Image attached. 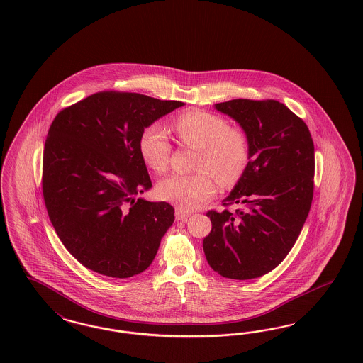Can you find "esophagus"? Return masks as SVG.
Listing matches in <instances>:
<instances>
[{"mask_svg":"<svg viewBox=\"0 0 363 363\" xmlns=\"http://www.w3.org/2000/svg\"><path fill=\"white\" fill-rule=\"evenodd\" d=\"M191 216V212H189L184 208H175V218L179 221V220H186L188 217Z\"/></svg>","mask_w":363,"mask_h":363,"instance_id":"1","label":"esophagus"}]
</instances>
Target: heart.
<instances>
[{
    "label": "heart",
    "instance_id": "1",
    "mask_svg": "<svg viewBox=\"0 0 363 363\" xmlns=\"http://www.w3.org/2000/svg\"><path fill=\"white\" fill-rule=\"evenodd\" d=\"M175 137L182 145L199 149L196 174L167 175L157 185L160 199L184 209H194L211 200L217 191V181L230 188L236 185L250 163V142L244 131L229 127L225 118L194 110L177 116L173 122ZM139 154L151 170L167 169L172 145L158 123L147 125L139 137Z\"/></svg>",
    "mask_w": 363,
    "mask_h": 363
}]
</instances>
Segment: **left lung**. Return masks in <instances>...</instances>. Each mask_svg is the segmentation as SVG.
Here are the masks:
<instances>
[{
	"label": "left lung",
	"instance_id": "8db88e82",
	"mask_svg": "<svg viewBox=\"0 0 363 363\" xmlns=\"http://www.w3.org/2000/svg\"><path fill=\"white\" fill-rule=\"evenodd\" d=\"M214 108L235 119L250 142V163L212 221L203 252L213 271L248 280L271 272L299 238L313 196L315 155L307 125L277 100L233 99Z\"/></svg>",
	"mask_w": 363,
	"mask_h": 363
}]
</instances>
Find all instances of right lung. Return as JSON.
Instances as JSON below:
<instances>
[{
    "label": "right lung",
    "mask_w": 363,
    "mask_h": 363,
    "mask_svg": "<svg viewBox=\"0 0 363 363\" xmlns=\"http://www.w3.org/2000/svg\"><path fill=\"white\" fill-rule=\"evenodd\" d=\"M185 106L134 92H98L56 115L43 157V194L64 247L86 268L125 279L152 263L174 208L151 188L142 131Z\"/></svg>",
    "instance_id": "1"
}]
</instances>
